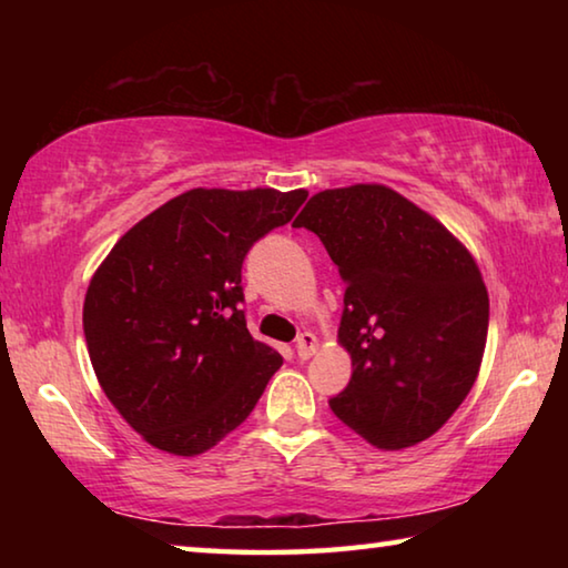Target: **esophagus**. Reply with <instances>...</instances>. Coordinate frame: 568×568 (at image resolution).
Wrapping results in <instances>:
<instances>
[{"label": "esophagus", "instance_id": "34e87169", "mask_svg": "<svg viewBox=\"0 0 568 568\" xmlns=\"http://www.w3.org/2000/svg\"><path fill=\"white\" fill-rule=\"evenodd\" d=\"M315 351H318V338H315L313 333H303L301 338H297V343H295V353H297V358H301V361H307Z\"/></svg>", "mask_w": 568, "mask_h": 568}]
</instances>
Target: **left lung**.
<instances>
[{"label": "left lung", "mask_w": 568, "mask_h": 568, "mask_svg": "<svg viewBox=\"0 0 568 568\" xmlns=\"http://www.w3.org/2000/svg\"><path fill=\"white\" fill-rule=\"evenodd\" d=\"M293 225L323 240L345 283L338 343L353 376L333 413L383 450L430 438L484 361L488 291L474 255L378 182L318 192Z\"/></svg>", "instance_id": "1"}]
</instances>
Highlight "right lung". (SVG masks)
<instances>
[{
	"label": "right lung",
	"instance_id": "obj_1",
	"mask_svg": "<svg viewBox=\"0 0 568 568\" xmlns=\"http://www.w3.org/2000/svg\"><path fill=\"white\" fill-rule=\"evenodd\" d=\"M305 197L187 190L132 225L94 271L82 307L94 376L150 446L205 454L250 416L283 365L247 331L240 267Z\"/></svg>",
	"mask_w": 568,
	"mask_h": 568
}]
</instances>
